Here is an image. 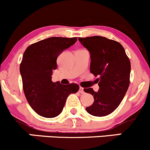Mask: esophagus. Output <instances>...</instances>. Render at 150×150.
I'll list each match as a JSON object with an SVG mask.
<instances>
[{
  "label": "esophagus",
  "instance_id": "34e87169",
  "mask_svg": "<svg viewBox=\"0 0 150 150\" xmlns=\"http://www.w3.org/2000/svg\"><path fill=\"white\" fill-rule=\"evenodd\" d=\"M79 92L81 94H84V88H83V87H79Z\"/></svg>",
  "mask_w": 150,
  "mask_h": 150
}]
</instances>
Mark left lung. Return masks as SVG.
<instances>
[{"label": "left lung", "instance_id": "obj_1", "mask_svg": "<svg viewBox=\"0 0 150 150\" xmlns=\"http://www.w3.org/2000/svg\"><path fill=\"white\" fill-rule=\"evenodd\" d=\"M90 53V72L98 76L99 90L84 88L93 95L94 102L86 110L91 115L104 117L113 112L120 104L130 84V62L123 47L106 37L79 38Z\"/></svg>", "mask_w": 150, "mask_h": 150}]
</instances>
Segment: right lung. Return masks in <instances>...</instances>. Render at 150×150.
I'll return each instance as SVG.
<instances>
[{"instance_id": "right-lung-1", "label": "right lung", "mask_w": 150, "mask_h": 150, "mask_svg": "<svg viewBox=\"0 0 150 150\" xmlns=\"http://www.w3.org/2000/svg\"><path fill=\"white\" fill-rule=\"evenodd\" d=\"M76 41V37H50L30 45L23 54L20 66L23 90L30 106L40 116L57 117L68 96L79 89L74 83L65 85L52 81L57 57Z\"/></svg>"}]
</instances>
